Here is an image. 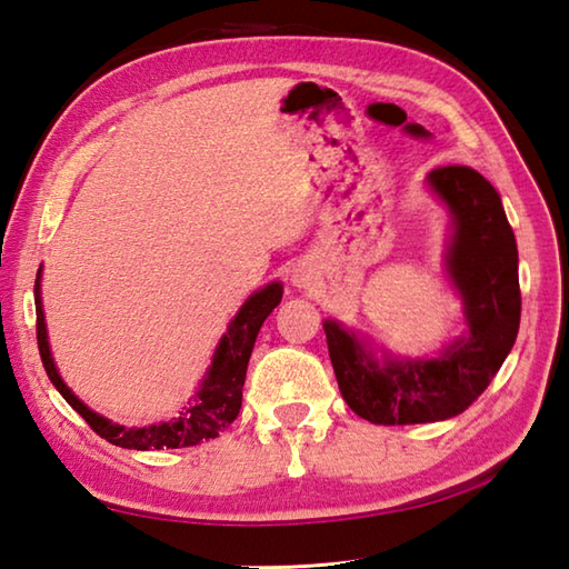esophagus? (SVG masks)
<instances>
[{
    "label": "esophagus",
    "instance_id": "34e87169",
    "mask_svg": "<svg viewBox=\"0 0 569 569\" xmlns=\"http://www.w3.org/2000/svg\"><path fill=\"white\" fill-rule=\"evenodd\" d=\"M296 283H300V281H296Z\"/></svg>",
    "mask_w": 569,
    "mask_h": 569
}]
</instances>
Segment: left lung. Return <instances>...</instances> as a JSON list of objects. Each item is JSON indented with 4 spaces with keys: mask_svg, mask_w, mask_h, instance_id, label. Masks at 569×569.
<instances>
[{
    "mask_svg": "<svg viewBox=\"0 0 569 569\" xmlns=\"http://www.w3.org/2000/svg\"><path fill=\"white\" fill-rule=\"evenodd\" d=\"M452 214L445 266L465 306L467 332L438 357L379 361L340 322L325 320L337 383L347 406L377 426L455 418L485 393L509 357L521 322L518 249L499 192L469 166L428 173Z\"/></svg>",
    "mask_w": 569,
    "mask_h": 569,
    "instance_id": "1",
    "label": "left lung"
}]
</instances>
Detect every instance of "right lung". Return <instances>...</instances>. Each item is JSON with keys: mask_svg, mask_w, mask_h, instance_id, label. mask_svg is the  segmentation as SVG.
Instances as JSON below:
<instances>
[{"mask_svg": "<svg viewBox=\"0 0 569 569\" xmlns=\"http://www.w3.org/2000/svg\"><path fill=\"white\" fill-rule=\"evenodd\" d=\"M36 340H39V352L48 379L60 391V396L78 410L84 422L117 447H127V450H176V447H192L202 440H210L220 435L229 422H234L241 408V389H244L247 379V365L251 357L253 342L261 330L263 320L271 316L273 308L281 303L283 286L273 281L263 286L261 291L251 293L247 303L239 308L234 320L229 322L227 332L222 335L220 345H217L212 361L204 377L200 381V391L196 396V403L190 408L180 410L178 418H171L159 426L147 428H124L119 422H112L94 413L84 406L80 398L72 393L60 379V373L53 365L51 347H48V332H46V318L41 306V269L36 276Z\"/></svg>", "mask_w": 569, "mask_h": 569, "instance_id": "right-lung-1", "label": "right lung"}]
</instances>
